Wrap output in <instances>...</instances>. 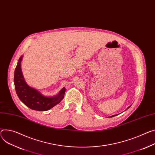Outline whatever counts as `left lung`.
<instances>
[{
	"label": "left lung",
	"instance_id": "8db88e82",
	"mask_svg": "<svg viewBox=\"0 0 155 155\" xmlns=\"http://www.w3.org/2000/svg\"><path fill=\"white\" fill-rule=\"evenodd\" d=\"M129 107H130V106H129V107H128L127 109H129ZM116 116V115H114V116H110V117H114V116Z\"/></svg>",
	"mask_w": 155,
	"mask_h": 155
}]
</instances>
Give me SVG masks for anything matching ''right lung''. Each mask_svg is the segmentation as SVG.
Segmentation results:
<instances>
[{
    "instance_id": "add662e5",
    "label": "right lung",
    "mask_w": 155,
    "mask_h": 155,
    "mask_svg": "<svg viewBox=\"0 0 155 155\" xmlns=\"http://www.w3.org/2000/svg\"><path fill=\"white\" fill-rule=\"evenodd\" d=\"M21 60L22 56L18 60L14 73V84L19 99L29 108L39 111L48 110L59 104L64 97L65 88L61 90L58 96L47 97L42 95L38 91L26 83L21 72Z\"/></svg>"
}]
</instances>
